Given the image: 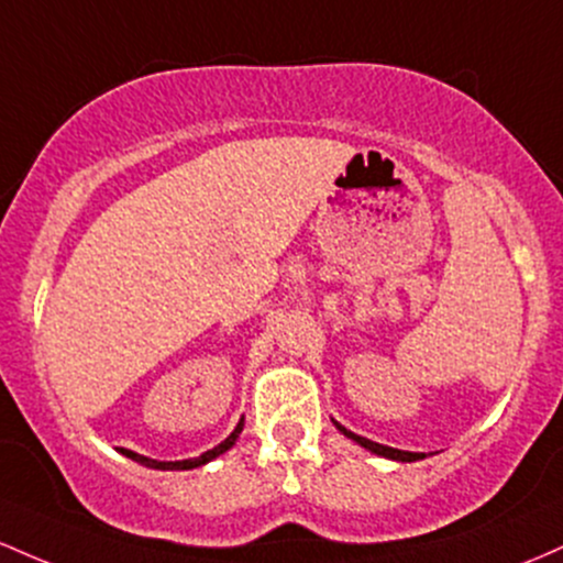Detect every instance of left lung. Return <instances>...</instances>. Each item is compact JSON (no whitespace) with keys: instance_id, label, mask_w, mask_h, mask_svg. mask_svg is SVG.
Segmentation results:
<instances>
[{"instance_id":"left-lung-1","label":"left lung","mask_w":563,"mask_h":563,"mask_svg":"<svg viewBox=\"0 0 563 563\" xmlns=\"http://www.w3.org/2000/svg\"><path fill=\"white\" fill-rule=\"evenodd\" d=\"M332 422H334V420H332ZM334 428H338V431L343 433L345 439L356 441L358 446H364L366 452L377 454V457H385V460H396V463H415V460H422V457H426V452H404V450H394V446L377 444V441H372V439H364V435H358V433L349 431V428H345V426H340V422H334Z\"/></svg>"}]
</instances>
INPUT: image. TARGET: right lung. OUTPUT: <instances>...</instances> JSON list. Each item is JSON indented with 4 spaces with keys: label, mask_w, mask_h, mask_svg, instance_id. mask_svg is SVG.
Segmentation results:
<instances>
[{
    "label": "right lung",
    "mask_w": 563,
    "mask_h": 563,
    "mask_svg": "<svg viewBox=\"0 0 563 563\" xmlns=\"http://www.w3.org/2000/svg\"><path fill=\"white\" fill-rule=\"evenodd\" d=\"M242 428H244V418L239 420V426L233 428L229 439L220 441L218 446H212V450H207L205 454H199V457H188V460H151V457H145V454H137V452H132V450H122V446H119V452H122L124 457H130V460H135V463L145 465V468H156V471H191V468H199V465H207L214 457H220V454H223V452H229L231 446L236 444V439H239V433H242Z\"/></svg>",
    "instance_id": "1"
}]
</instances>
